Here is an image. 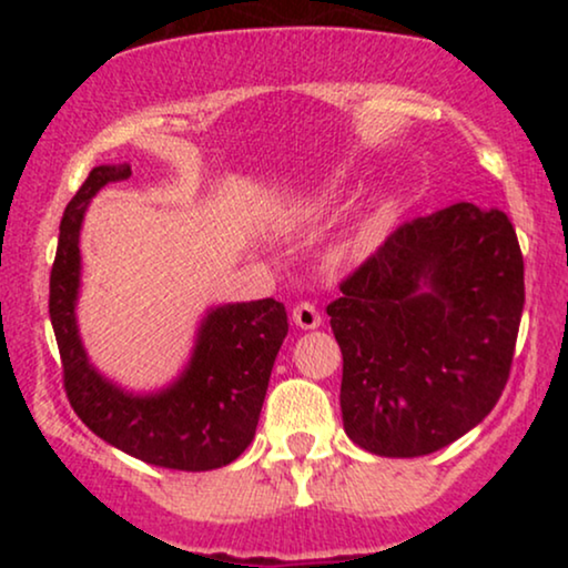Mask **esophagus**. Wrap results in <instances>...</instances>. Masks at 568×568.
Wrapping results in <instances>:
<instances>
[{
  "label": "esophagus",
  "mask_w": 568,
  "mask_h": 568,
  "mask_svg": "<svg viewBox=\"0 0 568 568\" xmlns=\"http://www.w3.org/2000/svg\"><path fill=\"white\" fill-rule=\"evenodd\" d=\"M293 323H296L298 328L312 331V328H321L323 317H321V312H317L315 304L302 302V304L293 306Z\"/></svg>",
  "instance_id": "34e87169"
}]
</instances>
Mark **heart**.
I'll use <instances>...</instances> for the list:
<instances>
[{
	"label": "heart",
	"mask_w": 568,
	"mask_h": 568,
	"mask_svg": "<svg viewBox=\"0 0 568 568\" xmlns=\"http://www.w3.org/2000/svg\"><path fill=\"white\" fill-rule=\"evenodd\" d=\"M379 224H382L379 213H371L368 219H363L361 224L355 226V232L347 237V243H344V251H357V247H366L371 240L376 237V232H379Z\"/></svg>",
	"instance_id": "obj_1"
}]
</instances>
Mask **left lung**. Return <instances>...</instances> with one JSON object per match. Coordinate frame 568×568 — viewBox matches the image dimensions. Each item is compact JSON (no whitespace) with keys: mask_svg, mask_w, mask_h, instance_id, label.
Wrapping results in <instances>:
<instances>
[{"mask_svg":"<svg viewBox=\"0 0 568 568\" xmlns=\"http://www.w3.org/2000/svg\"><path fill=\"white\" fill-rule=\"evenodd\" d=\"M338 291L328 315L352 443L425 456L491 414L524 312V256L507 213L456 202L406 221Z\"/></svg>","mask_w":568,"mask_h":568,"instance_id":"1","label":"left lung"}]
</instances>
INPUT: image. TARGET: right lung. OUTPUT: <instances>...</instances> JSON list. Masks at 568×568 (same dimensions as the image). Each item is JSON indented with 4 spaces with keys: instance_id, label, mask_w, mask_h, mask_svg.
Listing matches in <instances>:
<instances>
[{
    "instance_id": "1",
    "label": "right lung",
    "mask_w": 568,
    "mask_h": 568,
    "mask_svg": "<svg viewBox=\"0 0 568 568\" xmlns=\"http://www.w3.org/2000/svg\"><path fill=\"white\" fill-rule=\"evenodd\" d=\"M130 179V165H98L61 219L50 272V321L61 352L63 387L74 414L98 438L146 465L202 473L230 465L251 446L275 357L288 334L275 298L224 304L207 312L192 361L171 387L133 395L103 379L77 331L80 230L98 189Z\"/></svg>"
}]
</instances>
